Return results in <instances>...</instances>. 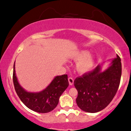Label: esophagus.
Masks as SVG:
<instances>
[{"mask_svg":"<svg viewBox=\"0 0 131 131\" xmlns=\"http://www.w3.org/2000/svg\"><path fill=\"white\" fill-rule=\"evenodd\" d=\"M68 82H69V84L70 85H72L74 84V79L71 77L68 78Z\"/></svg>","mask_w":131,"mask_h":131,"instance_id":"obj_1","label":"esophagus"}]
</instances>
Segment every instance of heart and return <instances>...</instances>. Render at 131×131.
<instances>
[{
  "label": "heart",
  "instance_id": "b5f03b06",
  "mask_svg": "<svg viewBox=\"0 0 131 131\" xmlns=\"http://www.w3.org/2000/svg\"><path fill=\"white\" fill-rule=\"evenodd\" d=\"M71 59L77 61L75 65L76 71L78 74H87L93 69L96 62V56L90 53L89 50H78L74 51L71 56Z\"/></svg>",
  "mask_w": 131,
  "mask_h": 131
}]
</instances>
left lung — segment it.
I'll return each instance as SVG.
<instances>
[{"label": "left lung", "instance_id": "left-lung-1", "mask_svg": "<svg viewBox=\"0 0 131 131\" xmlns=\"http://www.w3.org/2000/svg\"><path fill=\"white\" fill-rule=\"evenodd\" d=\"M108 61L110 66L105 70H102V64L94 71L74 80L78 91L76 103L84 111L95 113L104 110L117 92L121 77V60L116 55V57Z\"/></svg>", "mask_w": 131, "mask_h": 131}]
</instances>
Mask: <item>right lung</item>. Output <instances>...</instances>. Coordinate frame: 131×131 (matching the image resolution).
Segmentation results:
<instances>
[{
  "mask_svg": "<svg viewBox=\"0 0 131 131\" xmlns=\"http://www.w3.org/2000/svg\"><path fill=\"white\" fill-rule=\"evenodd\" d=\"M13 84L16 92L22 102L28 108L39 113L51 111L59 104V98L68 87L67 74L57 75L50 84L41 91H27L19 84L15 71V61L13 66Z\"/></svg>",
  "mask_w": 131,
  "mask_h": 131,
  "instance_id": "add662e5",
  "label": "right lung"
}]
</instances>
